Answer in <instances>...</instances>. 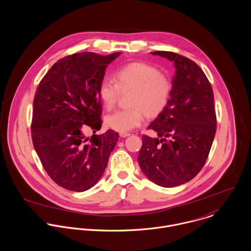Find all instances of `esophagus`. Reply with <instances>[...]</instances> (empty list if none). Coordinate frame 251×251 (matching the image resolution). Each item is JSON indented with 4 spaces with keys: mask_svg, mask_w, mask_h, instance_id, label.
Masks as SVG:
<instances>
[{
    "mask_svg": "<svg viewBox=\"0 0 251 251\" xmlns=\"http://www.w3.org/2000/svg\"><path fill=\"white\" fill-rule=\"evenodd\" d=\"M130 135V133H128V132H120V136L121 137H127V136H129Z\"/></svg>",
    "mask_w": 251,
    "mask_h": 251,
    "instance_id": "esophagus-1",
    "label": "esophagus"
}]
</instances>
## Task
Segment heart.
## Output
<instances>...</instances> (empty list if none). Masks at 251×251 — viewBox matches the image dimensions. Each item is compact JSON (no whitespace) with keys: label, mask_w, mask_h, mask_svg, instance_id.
<instances>
[{"label":"heart","mask_w":251,"mask_h":251,"mask_svg":"<svg viewBox=\"0 0 251 251\" xmlns=\"http://www.w3.org/2000/svg\"><path fill=\"white\" fill-rule=\"evenodd\" d=\"M132 89L129 105L132 107L115 111L105 118L108 127L121 132L132 130L150 117L159 115L167 106L172 85L170 80L151 65L142 62L126 64L114 72V82L103 79L99 96L107 110L114 107L120 92Z\"/></svg>","instance_id":"b5f03b06"}]
</instances>
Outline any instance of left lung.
<instances>
[{
    "instance_id": "left-lung-1",
    "label": "left lung",
    "mask_w": 251,
    "mask_h": 251,
    "mask_svg": "<svg viewBox=\"0 0 251 251\" xmlns=\"http://www.w3.org/2000/svg\"><path fill=\"white\" fill-rule=\"evenodd\" d=\"M151 54L173 62L176 74L167 106L148 126L158 137L142 136L138 162L151 181L173 187L193 179L208 158L216 131L214 92L190 59L168 51Z\"/></svg>"
}]
</instances>
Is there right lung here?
<instances>
[{"instance_id": "obj_1", "label": "right lung", "mask_w": 251, "mask_h": 251, "mask_svg": "<svg viewBox=\"0 0 251 251\" xmlns=\"http://www.w3.org/2000/svg\"><path fill=\"white\" fill-rule=\"evenodd\" d=\"M120 52L107 56L93 52L62 58L39 82L34 99L32 139L48 176L72 191H85L101 178L119 138L101 127L99 87L105 70ZM93 135L88 138L84 131Z\"/></svg>"}]
</instances>
